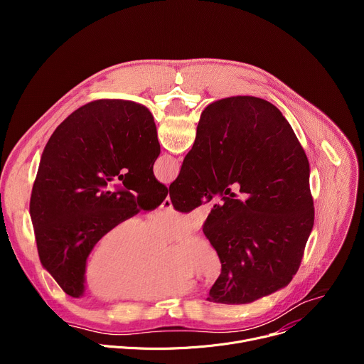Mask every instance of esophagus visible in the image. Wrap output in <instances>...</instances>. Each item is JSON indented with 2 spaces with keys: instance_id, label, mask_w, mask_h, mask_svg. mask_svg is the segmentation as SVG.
Returning <instances> with one entry per match:
<instances>
[{
  "instance_id": "obj_1",
  "label": "esophagus",
  "mask_w": 364,
  "mask_h": 364,
  "mask_svg": "<svg viewBox=\"0 0 364 364\" xmlns=\"http://www.w3.org/2000/svg\"><path fill=\"white\" fill-rule=\"evenodd\" d=\"M160 207H161L163 210H171V209H173V204H171V200H170V197H167V198H166V200L161 203V205H160Z\"/></svg>"
}]
</instances>
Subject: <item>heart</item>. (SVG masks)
Segmentation results:
<instances>
[{
	"instance_id": "obj_1",
	"label": "heart",
	"mask_w": 364,
	"mask_h": 364,
	"mask_svg": "<svg viewBox=\"0 0 364 364\" xmlns=\"http://www.w3.org/2000/svg\"><path fill=\"white\" fill-rule=\"evenodd\" d=\"M196 213L164 212L148 218L114 220L95 242L85 265V282L100 298L151 302L193 291L191 278L213 284L222 259L201 236L186 235L167 247L168 239L198 226Z\"/></svg>"
}]
</instances>
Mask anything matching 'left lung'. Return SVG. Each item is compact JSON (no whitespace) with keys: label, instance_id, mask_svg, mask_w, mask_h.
Returning <instances> with one entry per match:
<instances>
[{"label":"left lung","instance_id":"obj_1","mask_svg":"<svg viewBox=\"0 0 364 364\" xmlns=\"http://www.w3.org/2000/svg\"><path fill=\"white\" fill-rule=\"evenodd\" d=\"M159 155L151 112L129 100L90 102L50 136L30 218L40 262L68 295H83L86 259L103 230L166 200L168 190L152 173Z\"/></svg>","mask_w":364,"mask_h":364}]
</instances>
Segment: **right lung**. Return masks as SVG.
<instances>
[{"instance_id": "1", "label": "right lung", "mask_w": 364, "mask_h": 364, "mask_svg": "<svg viewBox=\"0 0 364 364\" xmlns=\"http://www.w3.org/2000/svg\"><path fill=\"white\" fill-rule=\"evenodd\" d=\"M215 196L222 200L203 233L222 274L207 301L249 304L285 288L313 230L314 203L306 155L268 100L232 96L203 111L170 198L188 213Z\"/></svg>"}]
</instances>
